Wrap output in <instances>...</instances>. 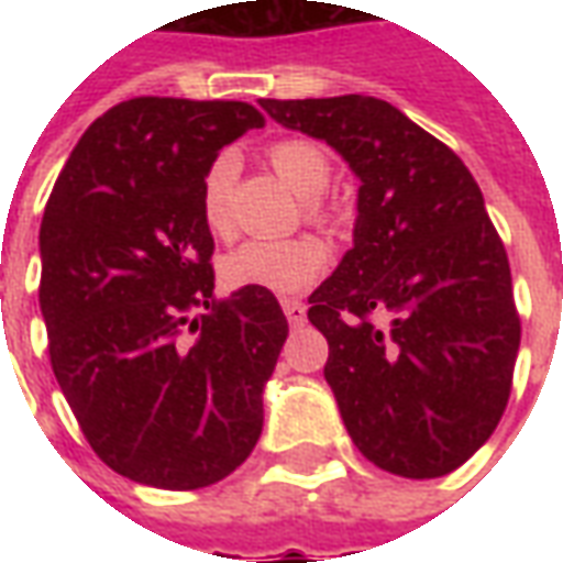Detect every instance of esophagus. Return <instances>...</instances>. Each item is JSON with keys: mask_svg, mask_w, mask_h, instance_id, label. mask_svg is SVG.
Listing matches in <instances>:
<instances>
[{"mask_svg": "<svg viewBox=\"0 0 563 563\" xmlns=\"http://www.w3.org/2000/svg\"><path fill=\"white\" fill-rule=\"evenodd\" d=\"M283 313H286L289 325H295V329H298V325H305L307 310H305V305L298 301V298H286V301H283Z\"/></svg>", "mask_w": 563, "mask_h": 563, "instance_id": "1", "label": "esophagus"}]
</instances>
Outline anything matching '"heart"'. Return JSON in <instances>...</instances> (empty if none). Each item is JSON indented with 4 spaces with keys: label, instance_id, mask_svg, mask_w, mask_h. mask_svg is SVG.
Listing matches in <instances>:
<instances>
[{
    "label": "heart",
    "instance_id": "obj_1",
    "mask_svg": "<svg viewBox=\"0 0 563 563\" xmlns=\"http://www.w3.org/2000/svg\"><path fill=\"white\" fill-rule=\"evenodd\" d=\"M268 159L274 172L307 201L310 217H322L317 196L329 186L331 162L325 150L313 141L283 139L271 144ZM234 180V159L220 156L205 174L201 184V210L213 232L229 225V192ZM329 268V246L313 234L289 238V241H246L232 250L222 262V277L234 289H262V292L289 295L301 292Z\"/></svg>",
    "mask_w": 563,
    "mask_h": 563
}]
</instances>
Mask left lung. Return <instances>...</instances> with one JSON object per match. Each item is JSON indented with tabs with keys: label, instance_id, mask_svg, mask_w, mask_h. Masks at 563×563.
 <instances>
[{
	"label": "left lung",
	"instance_id": "left-lung-1",
	"mask_svg": "<svg viewBox=\"0 0 563 563\" xmlns=\"http://www.w3.org/2000/svg\"><path fill=\"white\" fill-rule=\"evenodd\" d=\"M331 144L358 186L353 250L310 295L343 424L367 461L446 476L507 410L521 322L507 250L467 165L374 96L262 99Z\"/></svg>",
	"mask_w": 563,
	"mask_h": 563
}]
</instances>
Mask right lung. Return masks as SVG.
<instances>
[{
	"label": "right lung",
	"instance_id": "obj_1",
	"mask_svg": "<svg viewBox=\"0 0 563 563\" xmlns=\"http://www.w3.org/2000/svg\"><path fill=\"white\" fill-rule=\"evenodd\" d=\"M258 126L246 102H120L80 135L44 208L51 367L92 452L141 485L220 483L262 434L289 322L274 292L213 295L201 210L217 153Z\"/></svg>",
	"mask_w": 563,
	"mask_h": 563
}]
</instances>
